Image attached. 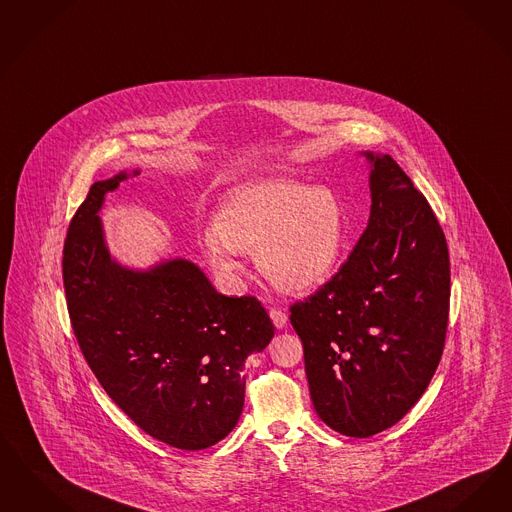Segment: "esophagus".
Listing matches in <instances>:
<instances>
[{
  "instance_id": "1",
  "label": "esophagus",
  "mask_w": 512,
  "mask_h": 512,
  "mask_svg": "<svg viewBox=\"0 0 512 512\" xmlns=\"http://www.w3.org/2000/svg\"><path fill=\"white\" fill-rule=\"evenodd\" d=\"M268 314H270V320H272V324H274L276 328H286L287 314L282 308L272 307L268 310Z\"/></svg>"
}]
</instances>
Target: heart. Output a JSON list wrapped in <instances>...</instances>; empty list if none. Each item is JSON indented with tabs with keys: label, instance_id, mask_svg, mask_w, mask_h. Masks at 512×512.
I'll return each mask as SVG.
<instances>
[{
	"label": "heart",
	"instance_id": "1",
	"mask_svg": "<svg viewBox=\"0 0 512 512\" xmlns=\"http://www.w3.org/2000/svg\"><path fill=\"white\" fill-rule=\"evenodd\" d=\"M350 223L341 196L329 186L263 181L232 190L202 234L209 265L236 280L242 253L272 286L305 291L322 284L341 263Z\"/></svg>",
	"mask_w": 512,
	"mask_h": 512
}]
</instances>
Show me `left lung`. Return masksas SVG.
I'll return each instance as SVG.
<instances>
[{
  "label": "left lung",
  "mask_w": 512,
  "mask_h": 512,
  "mask_svg": "<svg viewBox=\"0 0 512 512\" xmlns=\"http://www.w3.org/2000/svg\"><path fill=\"white\" fill-rule=\"evenodd\" d=\"M366 158V230L339 272L289 308L314 409L354 438L389 429L423 396L450 316V253L432 207L389 154Z\"/></svg>",
  "instance_id": "left-lung-1"
}]
</instances>
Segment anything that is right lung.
<instances>
[{
	"label": "right lung",
	"mask_w": 512,
	"mask_h": 512,
	"mask_svg": "<svg viewBox=\"0 0 512 512\" xmlns=\"http://www.w3.org/2000/svg\"><path fill=\"white\" fill-rule=\"evenodd\" d=\"M123 179L93 184L68 226L62 280L72 329L101 387L137 427L173 448L205 450L236 427L244 362L274 326L259 299L217 293L190 261L146 272L112 261L99 209Z\"/></svg>",
	"instance_id": "1"
}]
</instances>
